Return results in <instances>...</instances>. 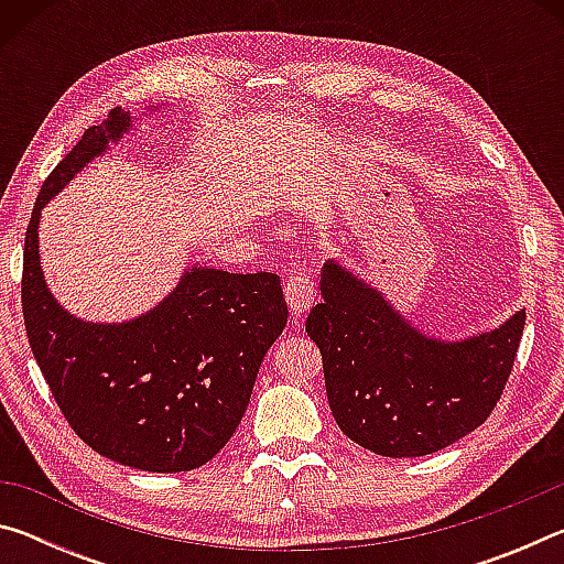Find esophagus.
<instances>
[{
	"instance_id": "34e87169",
	"label": "esophagus",
	"mask_w": 564,
	"mask_h": 564,
	"mask_svg": "<svg viewBox=\"0 0 564 564\" xmlns=\"http://www.w3.org/2000/svg\"><path fill=\"white\" fill-rule=\"evenodd\" d=\"M316 299V281L308 271H293L289 279H285V303L295 313V316H303L305 311L313 305Z\"/></svg>"
}]
</instances>
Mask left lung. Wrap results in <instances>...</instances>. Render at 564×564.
<instances>
[{"label":"left lung","instance_id":"obj_1","mask_svg":"<svg viewBox=\"0 0 564 564\" xmlns=\"http://www.w3.org/2000/svg\"><path fill=\"white\" fill-rule=\"evenodd\" d=\"M305 321L323 358L330 413L352 443L386 457L443 451L480 427L518 358L524 311L463 343L420 336L343 265L321 273Z\"/></svg>","mask_w":564,"mask_h":564}]
</instances>
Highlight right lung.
I'll return each mask as SVG.
<instances>
[{
	"mask_svg": "<svg viewBox=\"0 0 564 564\" xmlns=\"http://www.w3.org/2000/svg\"><path fill=\"white\" fill-rule=\"evenodd\" d=\"M129 129L113 109L46 176L24 238L26 338L56 405L91 451L147 473H186L231 441L261 360L289 318L275 273L191 269L159 308L121 326L72 318L40 265L42 206Z\"/></svg>",
	"mask_w": 564,
	"mask_h": 564,
	"instance_id": "obj_1",
	"label": "right lung"
}]
</instances>
